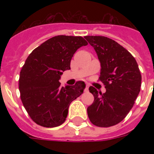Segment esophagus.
<instances>
[{"label":"esophagus","mask_w":154,"mask_h":154,"mask_svg":"<svg viewBox=\"0 0 154 154\" xmlns=\"http://www.w3.org/2000/svg\"><path fill=\"white\" fill-rule=\"evenodd\" d=\"M89 85L87 84L86 86H85V91L89 92Z\"/></svg>","instance_id":"esophagus-1"}]
</instances>
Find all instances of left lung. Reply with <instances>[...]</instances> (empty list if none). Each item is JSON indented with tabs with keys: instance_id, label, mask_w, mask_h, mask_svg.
<instances>
[{
	"instance_id": "left-lung-1",
	"label": "left lung",
	"mask_w": 154,
	"mask_h": 154,
	"mask_svg": "<svg viewBox=\"0 0 154 154\" xmlns=\"http://www.w3.org/2000/svg\"><path fill=\"white\" fill-rule=\"evenodd\" d=\"M85 38L95 49L101 63L99 80L106 92L94 87L89 92L94 101L87 109L90 122L99 127H110L121 122L134 105L141 89V75L135 58L117 42L102 36Z\"/></svg>"
}]
</instances>
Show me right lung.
<instances>
[{"label":"right lung","instance_id":"1","mask_svg":"<svg viewBox=\"0 0 154 154\" xmlns=\"http://www.w3.org/2000/svg\"><path fill=\"white\" fill-rule=\"evenodd\" d=\"M88 43L82 37L56 36L28 57L20 72L19 90L24 107L39 125L53 128L65 122L70 103L83 94L85 84L60 86L59 80L70 69L72 56Z\"/></svg>","mask_w":154,"mask_h":154}]
</instances>
